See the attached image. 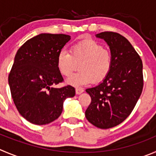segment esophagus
Listing matches in <instances>:
<instances>
[{
  "mask_svg": "<svg viewBox=\"0 0 156 156\" xmlns=\"http://www.w3.org/2000/svg\"><path fill=\"white\" fill-rule=\"evenodd\" d=\"M83 91H84V90H83V89H81V88H76V93L77 95L81 94L82 93H83Z\"/></svg>",
  "mask_w": 156,
  "mask_h": 156,
  "instance_id": "1",
  "label": "esophagus"
}]
</instances>
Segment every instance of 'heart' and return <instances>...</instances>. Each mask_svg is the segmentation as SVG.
Returning a JSON list of instances; mask_svg holds the SVG:
<instances>
[{
    "instance_id": "obj_1",
    "label": "heart",
    "mask_w": 156,
    "mask_h": 156,
    "mask_svg": "<svg viewBox=\"0 0 156 156\" xmlns=\"http://www.w3.org/2000/svg\"><path fill=\"white\" fill-rule=\"evenodd\" d=\"M57 65L60 73L69 76L77 69L80 71L66 80V83L81 87L93 81L99 83L106 79L112 66L110 51L95 41L89 40L72 46L69 53L62 50L57 56Z\"/></svg>"
}]
</instances>
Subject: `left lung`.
Masks as SVG:
<instances>
[{
    "label": "left lung",
    "mask_w": 156,
    "mask_h": 156,
    "mask_svg": "<svg viewBox=\"0 0 156 156\" xmlns=\"http://www.w3.org/2000/svg\"><path fill=\"white\" fill-rule=\"evenodd\" d=\"M96 37L110 49L112 66L99 85L86 90L91 103L85 112L87 120L100 129H109L124 121L134 109L143 88L142 62L129 41L114 32Z\"/></svg>",
    "instance_id": "8db88e82"
}]
</instances>
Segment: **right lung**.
I'll use <instances>...</instances> for the list:
<instances>
[{
    "instance_id": "1",
    "label": "right lung",
    "mask_w": 156,
    "mask_h": 156,
    "mask_svg": "<svg viewBox=\"0 0 156 156\" xmlns=\"http://www.w3.org/2000/svg\"><path fill=\"white\" fill-rule=\"evenodd\" d=\"M66 34H41L17 50L8 76L13 100L20 115L35 125L57 119L66 98L75 96L71 86L55 88L63 81L57 56L70 40Z\"/></svg>"
}]
</instances>
